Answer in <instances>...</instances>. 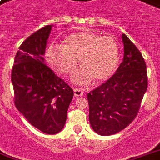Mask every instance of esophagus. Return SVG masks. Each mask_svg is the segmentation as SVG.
Here are the masks:
<instances>
[{
    "label": "esophagus",
    "mask_w": 160,
    "mask_h": 160,
    "mask_svg": "<svg viewBox=\"0 0 160 160\" xmlns=\"http://www.w3.org/2000/svg\"><path fill=\"white\" fill-rule=\"evenodd\" d=\"M83 94V90H82V88H74V95L76 97H79Z\"/></svg>",
    "instance_id": "esophagus-1"
}]
</instances>
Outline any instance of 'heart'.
<instances>
[{"label":"heart","instance_id":"heart-1","mask_svg":"<svg viewBox=\"0 0 160 160\" xmlns=\"http://www.w3.org/2000/svg\"><path fill=\"white\" fill-rule=\"evenodd\" d=\"M47 59L54 70L72 75L78 66L80 69L73 82L86 85L94 78L101 82L110 78L119 61V47L112 36H101L90 31L70 35L62 46H51L47 51Z\"/></svg>","mask_w":160,"mask_h":160}]
</instances>
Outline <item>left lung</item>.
I'll return each mask as SVG.
<instances>
[{
    "instance_id": "obj_1",
    "label": "left lung",
    "mask_w": 160,
    "mask_h": 160,
    "mask_svg": "<svg viewBox=\"0 0 160 160\" xmlns=\"http://www.w3.org/2000/svg\"><path fill=\"white\" fill-rule=\"evenodd\" d=\"M123 59L112 77L88 93L89 122L101 136L125 129L135 119L148 88L147 66L142 53L122 35Z\"/></svg>"
}]
</instances>
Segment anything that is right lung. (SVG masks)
<instances>
[{
	"label": "right lung",
	"mask_w": 160,
	"mask_h": 160,
	"mask_svg": "<svg viewBox=\"0 0 160 160\" xmlns=\"http://www.w3.org/2000/svg\"><path fill=\"white\" fill-rule=\"evenodd\" d=\"M53 25H46L19 47L12 69L14 104L31 125L54 135L65 126L73 90L44 61Z\"/></svg>",
	"instance_id": "right-lung-1"
}]
</instances>
